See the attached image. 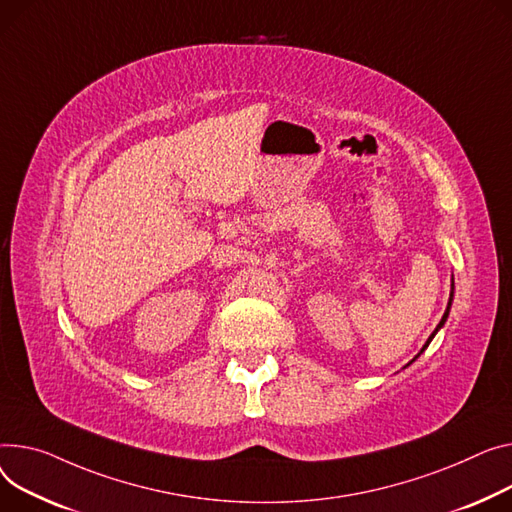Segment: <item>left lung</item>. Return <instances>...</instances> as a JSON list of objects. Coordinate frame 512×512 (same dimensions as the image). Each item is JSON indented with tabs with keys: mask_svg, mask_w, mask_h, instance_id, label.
Here are the masks:
<instances>
[{
	"mask_svg": "<svg viewBox=\"0 0 512 512\" xmlns=\"http://www.w3.org/2000/svg\"><path fill=\"white\" fill-rule=\"evenodd\" d=\"M451 300H453V292H451V298H449V304H447V311H445V315H442V319H440V323H438V327H436V329H434V333H432V335H430V337H428V342H426V344H424V348H422V350H420V354H422V352H424V350H426V348H428V344H430V342H432V337H434V335H436V331H438V329H440V327H442V325H445V321H447V317H449V311H451ZM420 354H418V356H420ZM418 356H416V358H418ZM416 358H414V360H416ZM414 360H412V362H414Z\"/></svg>",
	"mask_w": 512,
	"mask_h": 512,
	"instance_id": "1",
	"label": "left lung"
}]
</instances>
